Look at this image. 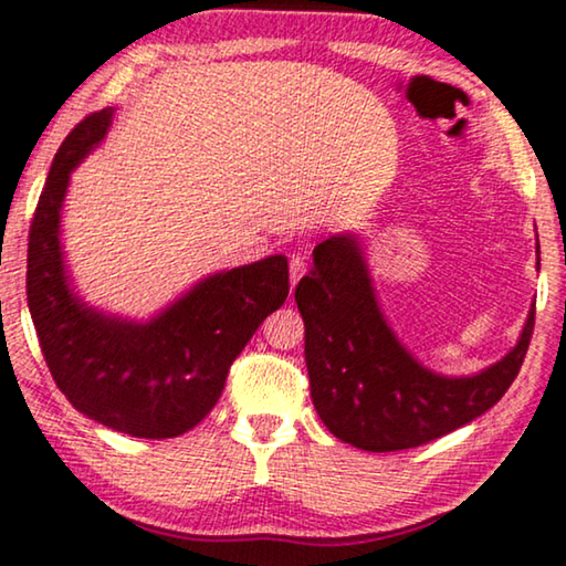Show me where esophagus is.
<instances>
[{"mask_svg": "<svg viewBox=\"0 0 566 566\" xmlns=\"http://www.w3.org/2000/svg\"><path fill=\"white\" fill-rule=\"evenodd\" d=\"M302 274H305V256L292 254L290 256V284H292V290H294V286H297Z\"/></svg>", "mask_w": 566, "mask_h": 566, "instance_id": "esophagus-1", "label": "esophagus"}]
</instances>
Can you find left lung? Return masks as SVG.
Here are the masks:
<instances>
[{
  "instance_id": "obj_1",
  "label": "left lung",
  "mask_w": 566,
  "mask_h": 566,
  "mask_svg": "<svg viewBox=\"0 0 566 566\" xmlns=\"http://www.w3.org/2000/svg\"><path fill=\"white\" fill-rule=\"evenodd\" d=\"M294 302L305 319L312 403L337 440L368 452L427 444L485 415L518 376L536 315L534 302L518 343L480 374H434L386 323L356 233L317 243Z\"/></svg>"
}]
</instances>
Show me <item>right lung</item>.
Listing matches in <instances>:
<instances>
[{
    "label": "right lung",
    "instance_id": "right-lung-1",
    "mask_svg": "<svg viewBox=\"0 0 566 566\" xmlns=\"http://www.w3.org/2000/svg\"><path fill=\"white\" fill-rule=\"evenodd\" d=\"M114 108L83 119L57 149L28 243V305L57 389L81 415L145 440L185 434L216 407L235 356L290 294L286 256L200 280L155 317L106 315L71 286L61 210L71 172L106 137Z\"/></svg>",
    "mask_w": 566,
    "mask_h": 566
}]
</instances>
